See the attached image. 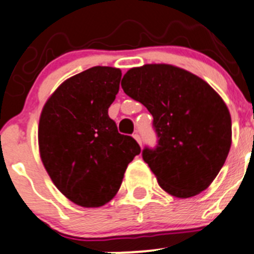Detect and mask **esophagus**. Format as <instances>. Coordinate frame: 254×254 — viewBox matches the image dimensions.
Wrapping results in <instances>:
<instances>
[{
  "instance_id": "esophagus-1",
  "label": "esophagus",
  "mask_w": 254,
  "mask_h": 254,
  "mask_svg": "<svg viewBox=\"0 0 254 254\" xmlns=\"http://www.w3.org/2000/svg\"><path fill=\"white\" fill-rule=\"evenodd\" d=\"M133 137H134V139H136L137 142L139 143V146H142V139H141V136H139L138 133H134Z\"/></svg>"
}]
</instances>
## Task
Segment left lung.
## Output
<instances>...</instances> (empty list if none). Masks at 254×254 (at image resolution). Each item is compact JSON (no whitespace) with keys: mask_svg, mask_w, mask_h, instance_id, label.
I'll list each match as a JSON object with an SVG mask.
<instances>
[{"mask_svg":"<svg viewBox=\"0 0 254 254\" xmlns=\"http://www.w3.org/2000/svg\"><path fill=\"white\" fill-rule=\"evenodd\" d=\"M121 85L153 117L157 145L146 146L142 157L159 185L183 199L205 190L232 145V120L220 95L199 76L167 64L129 69Z\"/></svg>","mask_w":254,"mask_h":254,"instance_id":"1","label":"left lung"}]
</instances>
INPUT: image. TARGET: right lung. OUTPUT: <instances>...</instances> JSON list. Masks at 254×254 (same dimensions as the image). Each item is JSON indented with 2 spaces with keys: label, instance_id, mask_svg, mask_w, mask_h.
Listing matches in <instances>:
<instances>
[{
  "label": "right lung",
  "instance_id": "obj_1",
  "mask_svg": "<svg viewBox=\"0 0 254 254\" xmlns=\"http://www.w3.org/2000/svg\"><path fill=\"white\" fill-rule=\"evenodd\" d=\"M122 73L93 66L65 80L39 122L43 164L58 189L76 205L97 208L117 194L129 162L141 152L108 116Z\"/></svg>",
  "mask_w": 254,
  "mask_h": 254
}]
</instances>
